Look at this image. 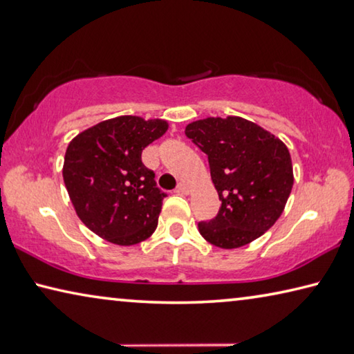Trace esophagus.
<instances>
[{
  "label": "esophagus",
  "mask_w": 354,
  "mask_h": 354,
  "mask_svg": "<svg viewBox=\"0 0 354 354\" xmlns=\"http://www.w3.org/2000/svg\"><path fill=\"white\" fill-rule=\"evenodd\" d=\"M176 192L178 194H189V186H187V184H184V183H179L178 187H176Z\"/></svg>",
  "instance_id": "esophagus-1"
}]
</instances>
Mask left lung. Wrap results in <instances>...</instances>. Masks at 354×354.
I'll list each match as a JSON object with an SVG mask.
<instances>
[{"instance_id": "8db88e82", "label": "left lung", "mask_w": 354, "mask_h": 354, "mask_svg": "<svg viewBox=\"0 0 354 354\" xmlns=\"http://www.w3.org/2000/svg\"><path fill=\"white\" fill-rule=\"evenodd\" d=\"M186 136L207 154L218 214L198 232L221 249H238L265 234L282 214L293 187V164L282 140L241 116L190 122Z\"/></svg>"}]
</instances>
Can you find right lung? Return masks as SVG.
Returning a JSON list of instances; mask_svg holds the SVG:
<instances>
[{
	"label": "right lung",
	"instance_id": "right-lung-1",
	"mask_svg": "<svg viewBox=\"0 0 354 354\" xmlns=\"http://www.w3.org/2000/svg\"><path fill=\"white\" fill-rule=\"evenodd\" d=\"M168 129L165 120L116 116L88 127L66 149L63 179L80 221L116 245H133L154 233L165 194L142 151Z\"/></svg>",
	"mask_w": 354,
	"mask_h": 354
}]
</instances>
